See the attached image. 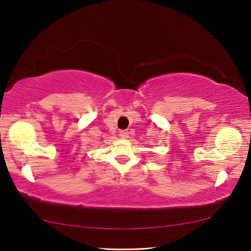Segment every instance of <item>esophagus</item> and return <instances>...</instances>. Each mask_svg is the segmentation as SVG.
Here are the masks:
<instances>
[{
  "mask_svg": "<svg viewBox=\"0 0 251 251\" xmlns=\"http://www.w3.org/2000/svg\"><path fill=\"white\" fill-rule=\"evenodd\" d=\"M120 136H121L122 138H128V136H129L128 130H121L120 131Z\"/></svg>",
  "mask_w": 251,
  "mask_h": 251,
  "instance_id": "esophagus-1",
  "label": "esophagus"
}]
</instances>
